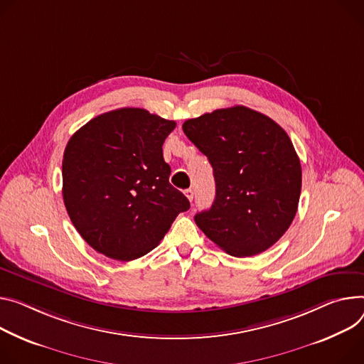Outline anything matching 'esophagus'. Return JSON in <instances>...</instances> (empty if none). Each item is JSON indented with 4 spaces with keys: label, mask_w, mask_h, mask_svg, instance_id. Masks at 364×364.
Returning <instances> with one entry per match:
<instances>
[{
    "label": "esophagus",
    "mask_w": 364,
    "mask_h": 364,
    "mask_svg": "<svg viewBox=\"0 0 364 364\" xmlns=\"http://www.w3.org/2000/svg\"><path fill=\"white\" fill-rule=\"evenodd\" d=\"M184 194H186V197H187V199H188L190 202L193 200V196H194L193 188H187V190H184Z\"/></svg>",
    "instance_id": "obj_1"
}]
</instances>
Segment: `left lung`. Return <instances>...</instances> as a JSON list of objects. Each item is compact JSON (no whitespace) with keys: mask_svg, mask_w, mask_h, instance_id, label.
Returning a JSON list of instances; mask_svg holds the SVG:
<instances>
[{"mask_svg":"<svg viewBox=\"0 0 364 364\" xmlns=\"http://www.w3.org/2000/svg\"><path fill=\"white\" fill-rule=\"evenodd\" d=\"M213 167L215 202L194 216L205 235L234 257L274 245L299 205L302 168L290 138L269 116L244 106L183 123Z\"/></svg>","mask_w":364,"mask_h":364,"instance_id":"obj_1","label":"left lung"}]
</instances>
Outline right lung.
Returning a JSON list of instances; mask_svg holds the SVG:
<instances>
[{"label":"right lung","instance_id":"right-lung-1","mask_svg":"<svg viewBox=\"0 0 364 364\" xmlns=\"http://www.w3.org/2000/svg\"><path fill=\"white\" fill-rule=\"evenodd\" d=\"M176 127L145 109L91 119L71 136L62 161V196L71 222L97 252L119 261L152 251L187 197L170 184L162 144Z\"/></svg>","mask_w":364,"mask_h":364}]
</instances>
